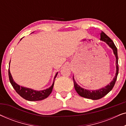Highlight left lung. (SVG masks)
<instances>
[{
    "label": "left lung",
    "mask_w": 126,
    "mask_h": 126,
    "mask_svg": "<svg viewBox=\"0 0 126 126\" xmlns=\"http://www.w3.org/2000/svg\"><path fill=\"white\" fill-rule=\"evenodd\" d=\"M100 40L104 41L112 49L113 54H114L115 57H116V73H115V77H113V80L110 82L109 84L107 85L106 87L101 88L100 89H96V90H89V89H86L83 88L81 87L76 82L74 79V76L73 77V80L74 82V86H75V90L77 92L79 95L81 97L90 99L92 100H98L101 99L107 94H108L112 89L113 86H114L115 82H116L117 76L118 75L119 67H118V50L117 48L115 46L114 43L109 37H108L104 32H101L100 34Z\"/></svg>",
    "instance_id": "obj_1"
}]
</instances>
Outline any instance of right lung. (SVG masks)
I'll use <instances>...</instances> for the list:
<instances>
[{"instance_id": "add662e5", "label": "right lung", "mask_w": 126, "mask_h": 126, "mask_svg": "<svg viewBox=\"0 0 126 126\" xmlns=\"http://www.w3.org/2000/svg\"><path fill=\"white\" fill-rule=\"evenodd\" d=\"M20 41L22 40V39ZM11 61V60H10ZM10 64V62L9 63V65ZM58 72L56 73V75H55L54 81L52 85H51L50 87H49V88H47L44 90L42 91H37L34 90V89L29 88L27 87H22L19 85H18V84H16V82L14 81V79L12 77L11 74L10 73V68H8V76H9V79L10 83L11 84L12 86H13L16 92L21 96L22 97H23V99H25L29 101H39V100H42L46 98H47L48 96L50 95V94H51L52 92L53 86H54V80L56 78L57 76Z\"/></svg>"}]
</instances>
